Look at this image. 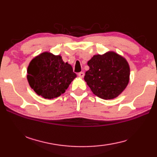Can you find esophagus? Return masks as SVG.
I'll use <instances>...</instances> for the list:
<instances>
[{
    "label": "esophagus",
    "mask_w": 157,
    "mask_h": 157,
    "mask_svg": "<svg viewBox=\"0 0 157 157\" xmlns=\"http://www.w3.org/2000/svg\"><path fill=\"white\" fill-rule=\"evenodd\" d=\"M78 75H79V77H80V78H82L84 76V72H80L78 73Z\"/></svg>",
    "instance_id": "obj_1"
}]
</instances>
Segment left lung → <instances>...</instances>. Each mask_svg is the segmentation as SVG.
I'll return each instance as SVG.
<instances>
[{"label": "left lung", "instance_id": "obj_1", "mask_svg": "<svg viewBox=\"0 0 157 157\" xmlns=\"http://www.w3.org/2000/svg\"><path fill=\"white\" fill-rule=\"evenodd\" d=\"M87 64L89 70L85 73L84 80L92 92L102 99L118 97L129 83V63L115 52L94 55Z\"/></svg>", "mask_w": 157, "mask_h": 157}]
</instances>
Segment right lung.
<instances>
[{
    "instance_id": "add662e5",
    "label": "right lung",
    "mask_w": 157,
    "mask_h": 157,
    "mask_svg": "<svg viewBox=\"0 0 157 157\" xmlns=\"http://www.w3.org/2000/svg\"><path fill=\"white\" fill-rule=\"evenodd\" d=\"M28 83L36 94L46 99L60 96L77 75L61 55L44 52L33 58L27 70Z\"/></svg>"
}]
</instances>
